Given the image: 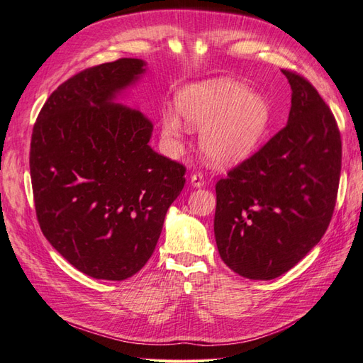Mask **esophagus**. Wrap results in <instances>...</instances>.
Wrapping results in <instances>:
<instances>
[{
    "label": "esophagus",
    "instance_id": "1",
    "mask_svg": "<svg viewBox=\"0 0 363 363\" xmlns=\"http://www.w3.org/2000/svg\"><path fill=\"white\" fill-rule=\"evenodd\" d=\"M190 182H191V186H194V187L204 186V176H203V173H191Z\"/></svg>",
    "mask_w": 363,
    "mask_h": 363
}]
</instances>
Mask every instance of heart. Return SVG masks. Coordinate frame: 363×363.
I'll return each instance as SVG.
<instances>
[{
  "label": "heart",
  "mask_w": 363,
  "mask_h": 363,
  "mask_svg": "<svg viewBox=\"0 0 363 363\" xmlns=\"http://www.w3.org/2000/svg\"><path fill=\"white\" fill-rule=\"evenodd\" d=\"M177 107L191 126H204L201 148L212 164L234 165L251 156L264 138L272 112L264 96L250 94L242 82L217 78L191 84L177 95ZM162 134L176 142L186 130L179 113L160 115Z\"/></svg>",
  "instance_id": "b5f03b06"
}]
</instances>
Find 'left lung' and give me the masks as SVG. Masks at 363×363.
I'll return each mask as SVG.
<instances>
[{
	"instance_id": "1",
	"label": "left lung",
	"mask_w": 363,
	"mask_h": 363,
	"mask_svg": "<svg viewBox=\"0 0 363 363\" xmlns=\"http://www.w3.org/2000/svg\"><path fill=\"white\" fill-rule=\"evenodd\" d=\"M291 87L289 123L215 186L213 230L223 262L248 279L287 273L333 218L342 138L312 84L282 68Z\"/></svg>"
}]
</instances>
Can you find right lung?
I'll return each mask as SVG.
<instances>
[{
    "label": "right lung",
    "instance_id": "1",
    "mask_svg": "<svg viewBox=\"0 0 363 363\" xmlns=\"http://www.w3.org/2000/svg\"><path fill=\"white\" fill-rule=\"evenodd\" d=\"M140 59L89 67L46 99L30 137L37 221L52 248L95 279L123 281L152 256L186 167L148 145L152 123L115 104Z\"/></svg>",
    "mask_w": 363,
    "mask_h": 363
}]
</instances>
